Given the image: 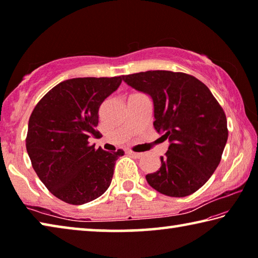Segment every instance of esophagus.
<instances>
[{"label":"esophagus","mask_w":258,"mask_h":258,"mask_svg":"<svg viewBox=\"0 0 258 258\" xmlns=\"http://www.w3.org/2000/svg\"><path fill=\"white\" fill-rule=\"evenodd\" d=\"M130 155H132L135 158H140V157H142L143 154H140V152H134V151H128Z\"/></svg>","instance_id":"34e87169"}]
</instances>
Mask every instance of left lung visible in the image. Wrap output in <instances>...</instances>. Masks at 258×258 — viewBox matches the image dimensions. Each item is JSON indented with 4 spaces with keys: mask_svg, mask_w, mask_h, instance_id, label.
<instances>
[{
    "mask_svg": "<svg viewBox=\"0 0 258 258\" xmlns=\"http://www.w3.org/2000/svg\"><path fill=\"white\" fill-rule=\"evenodd\" d=\"M150 95L154 126L169 141L158 171L146 175L150 186L169 197H186L215 172L228 141L224 110L208 87L184 73L149 71L123 76Z\"/></svg>",
    "mask_w": 258,
    "mask_h": 258,
    "instance_id": "left-lung-1",
    "label": "left lung"
}]
</instances>
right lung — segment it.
Segmentation results:
<instances>
[{
  "label": "right lung",
  "mask_w": 258,
  "mask_h": 258,
  "mask_svg": "<svg viewBox=\"0 0 258 258\" xmlns=\"http://www.w3.org/2000/svg\"><path fill=\"white\" fill-rule=\"evenodd\" d=\"M123 76L80 77L59 83L35 106L26 149L34 171L52 195L72 205L92 202L112 180L124 151L95 149L99 108L118 89Z\"/></svg>",
  "instance_id": "1"
}]
</instances>
